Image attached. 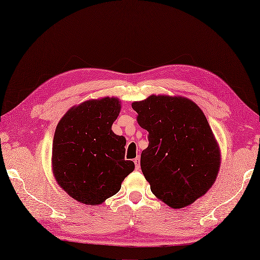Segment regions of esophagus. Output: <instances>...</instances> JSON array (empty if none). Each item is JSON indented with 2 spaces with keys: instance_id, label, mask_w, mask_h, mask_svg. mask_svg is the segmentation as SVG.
<instances>
[{
  "instance_id": "34e87169",
  "label": "esophagus",
  "mask_w": 260,
  "mask_h": 260,
  "mask_svg": "<svg viewBox=\"0 0 260 260\" xmlns=\"http://www.w3.org/2000/svg\"><path fill=\"white\" fill-rule=\"evenodd\" d=\"M134 164H135V168H136V170H138V169H139V167H141V166H139V158H138V157H136V158L134 159Z\"/></svg>"
}]
</instances>
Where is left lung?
Returning <instances> with one entry per match:
<instances>
[{
	"instance_id": "left-lung-1",
	"label": "left lung",
	"mask_w": 260,
	"mask_h": 260,
	"mask_svg": "<svg viewBox=\"0 0 260 260\" xmlns=\"http://www.w3.org/2000/svg\"><path fill=\"white\" fill-rule=\"evenodd\" d=\"M148 132L141 167L150 190L172 209L204 196L215 182L221 149L204 113L184 96L151 94L132 103Z\"/></svg>"
}]
</instances>
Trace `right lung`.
<instances>
[{
    "label": "right lung",
    "instance_id": "right-lung-1",
    "mask_svg": "<svg viewBox=\"0 0 260 260\" xmlns=\"http://www.w3.org/2000/svg\"><path fill=\"white\" fill-rule=\"evenodd\" d=\"M119 112L118 98L91 99L72 106L57 125L52 174L61 189L80 203L102 204L117 193L135 169L134 162L125 160V137L112 131Z\"/></svg>",
    "mask_w": 260,
    "mask_h": 260
}]
</instances>
